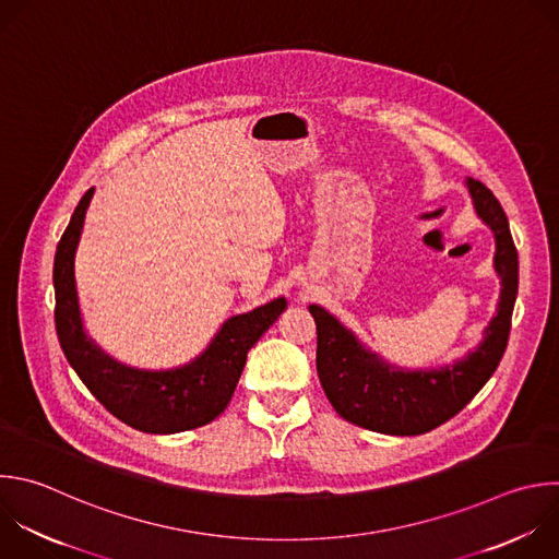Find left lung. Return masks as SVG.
<instances>
[{
  "label": "left lung",
  "mask_w": 559,
  "mask_h": 559,
  "mask_svg": "<svg viewBox=\"0 0 559 559\" xmlns=\"http://www.w3.org/2000/svg\"><path fill=\"white\" fill-rule=\"evenodd\" d=\"M467 189L478 217L496 237L493 267L502 289L483 342L463 359L432 370L395 368L364 348L353 331L342 326L326 309L309 305L318 331V378L326 400L348 424L395 437L430 432L459 415L500 364L518 296V250L507 215L493 193L472 177Z\"/></svg>",
  "instance_id": "obj_1"
}]
</instances>
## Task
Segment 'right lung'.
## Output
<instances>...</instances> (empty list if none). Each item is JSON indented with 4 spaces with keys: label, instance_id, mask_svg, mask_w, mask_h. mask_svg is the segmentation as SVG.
<instances>
[{
    "label": "right lung",
    "instance_id": "obj_1",
    "mask_svg": "<svg viewBox=\"0 0 559 559\" xmlns=\"http://www.w3.org/2000/svg\"><path fill=\"white\" fill-rule=\"evenodd\" d=\"M92 195L94 189L81 198L57 246L52 272L55 324L70 366L116 419L140 432L173 435L211 424L230 404L248 350L285 311V298L226 320L209 348L186 366L140 370L116 361L87 337L74 283V254Z\"/></svg>",
    "mask_w": 559,
    "mask_h": 559
}]
</instances>
